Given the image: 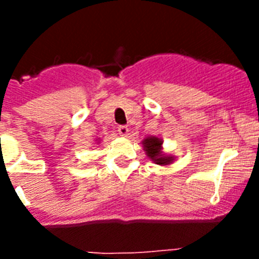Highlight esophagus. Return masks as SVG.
<instances>
[{
  "label": "esophagus",
  "mask_w": 259,
  "mask_h": 259,
  "mask_svg": "<svg viewBox=\"0 0 259 259\" xmlns=\"http://www.w3.org/2000/svg\"><path fill=\"white\" fill-rule=\"evenodd\" d=\"M118 132H119V135L123 137H127L128 135H130V130H128L127 125H119Z\"/></svg>",
  "instance_id": "obj_1"
}]
</instances>
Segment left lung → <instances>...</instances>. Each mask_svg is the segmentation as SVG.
Listing matches in <instances>:
<instances>
[{
	"label": "left lung",
	"mask_w": 259,
	"mask_h": 259,
	"mask_svg": "<svg viewBox=\"0 0 259 259\" xmlns=\"http://www.w3.org/2000/svg\"><path fill=\"white\" fill-rule=\"evenodd\" d=\"M162 139L157 136H148L143 140V148L145 150L146 155L154 162L155 164H161V166H167L171 164L175 159L174 155L164 154L163 148H162Z\"/></svg>",
	"instance_id": "left-lung-1"
}]
</instances>
